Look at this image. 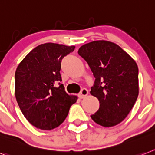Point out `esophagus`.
Segmentation results:
<instances>
[{
	"label": "esophagus",
	"instance_id": "obj_1",
	"mask_svg": "<svg viewBox=\"0 0 155 155\" xmlns=\"http://www.w3.org/2000/svg\"><path fill=\"white\" fill-rule=\"evenodd\" d=\"M88 93H89V91H88V89H81V93L78 94V97L80 99H82V98L85 97L87 95H88Z\"/></svg>",
	"mask_w": 155,
	"mask_h": 155
}]
</instances>
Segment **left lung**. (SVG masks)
Segmentation results:
<instances>
[{
	"label": "left lung",
	"mask_w": 155,
	"mask_h": 155,
	"mask_svg": "<svg viewBox=\"0 0 155 155\" xmlns=\"http://www.w3.org/2000/svg\"><path fill=\"white\" fill-rule=\"evenodd\" d=\"M78 54L86 61L95 78L90 93L100 108L91 118L109 127L122 122L139 95V69L136 62L117 44L93 41L81 46Z\"/></svg>",
	"instance_id": "left-lung-1"
}]
</instances>
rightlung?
Wrapping results in <instances>:
<instances>
[{"instance_id":"1","label":"right lung","mask_w":155,"mask_h":155,"mask_svg":"<svg viewBox=\"0 0 155 155\" xmlns=\"http://www.w3.org/2000/svg\"><path fill=\"white\" fill-rule=\"evenodd\" d=\"M74 46L41 44L28 53L15 74V95L21 112L31 124L51 130L66 118L76 96L68 95L60 83L61 62ZM60 85L55 87L56 83Z\"/></svg>"}]
</instances>
